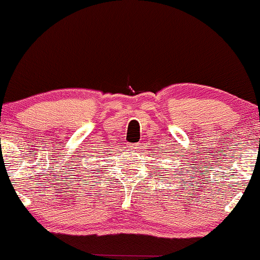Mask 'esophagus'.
I'll use <instances>...</instances> for the list:
<instances>
[{
    "label": "esophagus",
    "mask_w": 260,
    "mask_h": 260,
    "mask_svg": "<svg viewBox=\"0 0 260 260\" xmlns=\"http://www.w3.org/2000/svg\"><path fill=\"white\" fill-rule=\"evenodd\" d=\"M132 146L133 148H138V145H137V144H132Z\"/></svg>",
    "instance_id": "obj_1"
}]
</instances>
